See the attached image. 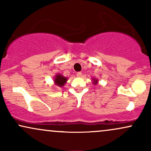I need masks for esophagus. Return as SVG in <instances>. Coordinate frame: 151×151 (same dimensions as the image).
<instances>
[{
    "label": "esophagus",
    "mask_w": 151,
    "mask_h": 151,
    "mask_svg": "<svg viewBox=\"0 0 151 151\" xmlns=\"http://www.w3.org/2000/svg\"><path fill=\"white\" fill-rule=\"evenodd\" d=\"M77 76L78 77H81V76H82V73H81V72H77Z\"/></svg>",
    "instance_id": "obj_1"
}]
</instances>
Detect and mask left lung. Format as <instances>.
Instances as JSON below:
<instances>
[{"label": "left lung", "instance_id": "left-lung-1", "mask_svg": "<svg viewBox=\"0 0 151 151\" xmlns=\"http://www.w3.org/2000/svg\"><path fill=\"white\" fill-rule=\"evenodd\" d=\"M92 81H93V84H97V82H98L97 79H94V78H93V79H92Z\"/></svg>", "mask_w": 151, "mask_h": 151}]
</instances>
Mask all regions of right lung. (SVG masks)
<instances>
[{"mask_svg": "<svg viewBox=\"0 0 151 151\" xmlns=\"http://www.w3.org/2000/svg\"><path fill=\"white\" fill-rule=\"evenodd\" d=\"M67 81V78L64 77L62 74H57L55 77V80L54 82L56 84L57 86H60V87H62Z\"/></svg>", "mask_w": 151, "mask_h": 151, "instance_id": "obj_1", "label": "right lung"}]
</instances>
